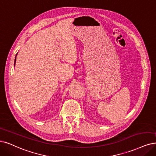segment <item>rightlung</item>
I'll return each instance as SVG.
<instances>
[{"mask_svg": "<svg viewBox=\"0 0 156 156\" xmlns=\"http://www.w3.org/2000/svg\"><path fill=\"white\" fill-rule=\"evenodd\" d=\"M15 61H16V57H15ZM15 64H14V66H15Z\"/></svg>", "mask_w": 156, "mask_h": 156, "instance_id": "obj_1", "label": "right lung"}]
</instances>
